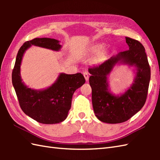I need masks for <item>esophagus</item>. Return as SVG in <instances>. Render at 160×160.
Here are the masks:
<instances>
[{"label":"esophagus","instance_id":"1","mask_svg":"<svg viewBox=\"0 0 160 160\" xmlns=\"http://www.w3.org/2000/svg\"><path fill=\"white\" fill-rule=\"evenodd\" d=\"M83 75H84V78H85V80H86V81H88L89 80V73H88L87 71H85V72H84L83 73Z\"/></svg>","mask_w":160,"mask_h":160}]
</instances>
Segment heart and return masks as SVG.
Segmentation results:
<instances>
[{"instance_id":"obj_1","label":"heart","mask_w":160,"mask_h":160,"mask_svg":"<svg viewBox=\"0 0 160 160\" xmlns=\"http://www.w3.org/2000/svg\"><path fill=\"white\" fill-rule=\"evenodd\" d=\"M104 47V44H96V45H93L92 47H91L89 49V53H96L98 52V53L96 54V56L93 58V62L94 63H98L102 62L107 57V51L106 49H103ZM101 52H100L99 51Z\"/></svg>"}]
</instances>
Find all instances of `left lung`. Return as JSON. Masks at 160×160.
<instances>
[{
	"label": "left lung",
	"instance_id": "1",
	"mask_svg": "<svg viewBox=\"0 0 160 160\" xmlns=\"http://www.w3.org/2000/svg\"><path fill=\"white\" fill-rule=\"evenodd\" d=\"M125 38L128 50L88 69L91 74L89 84L95 115L100 121L108 124L127 121L141 110L147 97L151 69L145 49L138 40ZM121 64L132 67L135 73L134 82L123 93L114 94L110 90L108 76L115 66Z\"/></svg>",
	"mask_w": 160,
	"mask_h": 160
}]
</instances>
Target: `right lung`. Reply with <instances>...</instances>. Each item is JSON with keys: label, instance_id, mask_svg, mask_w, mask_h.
I'll use <instances>...</instances> for the list:
<instances>
[{"label": "right lung", "instance_id": "obj_1", "mask_svg": "<svg viewBox=\"0 0 160 160\" xmlns=\"http://www.w3.org/2000/svg\"><path fill=\"white\" fill-rule=\"evenodd\" d=\"M32 46L59 52L60 41L49 38H36L25 42L17 54L12 72V84L18 97L20 108L29 117L39 123L58 124L68 116L75 91L83 85L85 79L80 73H60L52 85L43 89L29 88L22 82L20 66L24 54Z\"/></svg>", "mask_w": 160, "mask_h": 160}]
</instances>
